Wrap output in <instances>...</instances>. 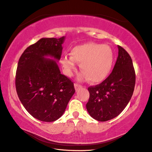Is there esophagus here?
I'll return each instance as SVG.
<instances>
[{
    "label": "esophagus",
    "mask_w": 152,
    "mask_h": 152,
    "mask_svg": "<svg viewBox=\"0 0 152 152\" xmlns=\"http://www.w3.org/2000/svg\"><path fill=\"white\" fill-rule=\"evenodd\" d=\"M74 86H75V91H79V90L81 88V87H82V86L80 85L79 84H78V83H75V85H74Z\"/></svg>",
    "instance_id": "34e87169"
}]
</instances>
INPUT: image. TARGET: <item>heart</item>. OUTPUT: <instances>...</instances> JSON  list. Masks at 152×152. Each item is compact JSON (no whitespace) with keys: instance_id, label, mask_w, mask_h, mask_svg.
Masks as SVG:
<instances>
[{"instance_id":"b5f03b06","label":"heart","mask_w":152,"mask_h":152,"mask_svg":"<svg viewBox=\"0 0 152 152\" xmlns=\"http://www.w3.org/2000/svg\"><path fill=\"white\" fill-rule=\"evenodd\" d=\"M70 56H64L61 59L65 72L69 76L76 69V63L80 64V69L83 72L79 78L88 79L92 83L103 81L112 69L113 52L107 45L84 43L72 48Z\"/></svg>"}]
</instances>
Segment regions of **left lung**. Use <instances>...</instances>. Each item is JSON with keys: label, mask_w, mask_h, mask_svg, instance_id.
Wrapping results in <instances>:
<instances>
[{"label": "left lung", "mask_w": 152, "mask_h": 152, "mask_svg": "<svg viewBox=\"0 0 152 152\" xmlns=\"http://www.w3.org/2000/svg\"><path fill=\"white\" fill-rule=\"evenodd\" d=\"M118 57L112 72L100 84L88 88L86 110L98 121L112 119L122 112L134 92L136 75L132 59L118 45Z\"/></svg>", "instance_id": "8db88e82"}]
</instances>
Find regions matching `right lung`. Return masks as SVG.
Instances as JSON below:
<instances>
[{"instance_id":"obj_1","label":"right lung","mask_w":152,"mask_h":152,"mask_svg":"<svg viewBox=\"0 0 152 152\" xmlns=\"http://www.w3.org/2000/svg\"><path fill=\"white\" fill-rule=\"evenodd\" d=\"M65 37L42 38L24 50L18 61L15 88L26 110L35 119L52 122L63 115L75 93L73 83L61 74L60 60ZM50 55L55 60L46 59Z\"/></svg>"}]
</instances>
